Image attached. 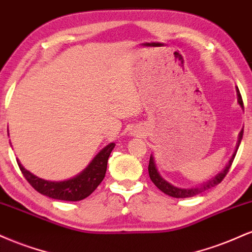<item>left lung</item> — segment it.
<instances>
[{
  "label": "left lung",
  "mask_w": 252,
  "mask_h": 252,
  "mask_svg": "<svg viewBox=\"0 0 252 252\" xmlns=\"http://www.w3.org/2000/svg\"><path fill=\"white\" fill-rule=\"evenodd\" d=\"M237 91H238V103H239V105H241L242 108L244 109V103H243L242 96H241V94H239V90L237 89ZM243 132H244V129H242L241 134H239L238 146H237V148H238L239 144H241V141H242V137H243ZM236 153L232 155V158H230V161H228V164L226 166V168L222 170L221 173H219V174L217 175L216 178H213L211 181L206 182V184H204L200 187H195V189H178V187L172 186V185L168 184V182H167L166 180H163V179L160 176V174L158 173V169H156L155 163H154V158H153V156H150L149 164H148V172H149L150 180L154 182L155 186L158 187V189L160 190H162L164 194L173 196V198H189V196H194L196 194H199V193L205 192V190L212 189V187L217 186V185H219L222 180H224L225 176L227 175L228 169H230L231 166H232L233 160H235Z\"/></svg>",
  "instance_id": "1"
}]
</instances>
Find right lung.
I'll return each instance as SVG.
<instances>
[{
	"instance_id": "obj_1",
	"label": "right lung",
	"mask_w": 252,
	"mask_h": 252,
	"mask_svg": "<svg viewBox=\"0 0 252 252\" xmlns=\"http://www.w3.org/2000/svg\"><path fill=\"white\" fill-rule=\"evenodd\" d=\"M114 148L115 143H110L94 158V161L83 173L66 181L42 180L26 170L20 162H17V164L26 180L30 182L36 192L58 200L79 201L91 194L103 181L108 167V158Z\"/></svg>"
}]
</instances>
